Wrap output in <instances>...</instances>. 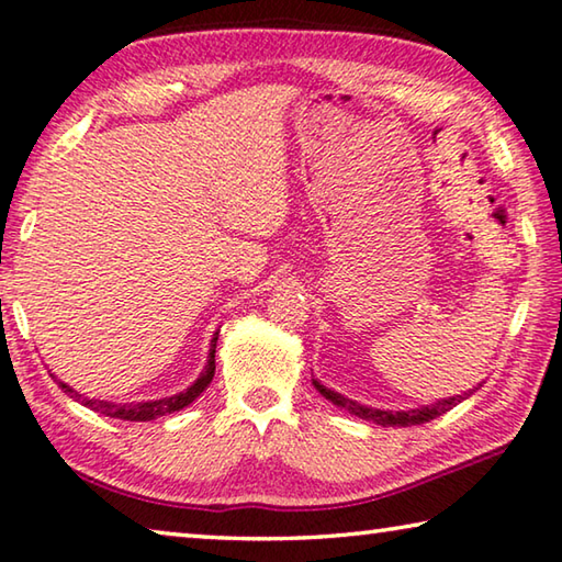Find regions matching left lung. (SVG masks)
<instances>
[{"label": "left lung", "mask_w": 562, "mask_h": 562, "mask_svg": "<svg viewBox=\"0 0 562 562\" xmlns=\"http://www.w3.org/2000/svg\"><path fill=\"white\" fill-rule=\"evenodd\" d=\"M313 385L317 387V393L323 395L325 400H329L333 405L347 409V413L355 415V417H362V420H370V423L382 425V427H409V425L430 423V420H435V417L445 415L448 409H452L458 403H462V400H465L468 395H473L477 387H483V385H477L475 390H468L465 397H462V395L445 397V400H438V403H432V405H425V407H417V409H395V413H393V409H378V407H368V405L355 403V400L335 393V390L325 387L323 382H317V380H313Z\"/></svg>", "instance_id": "left-lung-1"}]
</instances>
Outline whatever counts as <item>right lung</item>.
<instances>
[{
    "instance_id": "right-lung-1",
    "label": "right lung",
    "mask_w": 562,
    "mask_h": 562,
    "mask_svg": "<svg viewBox=\"0 0 562 562\" xmlns=\"http://www.w3.org/2000/svg\"><path fill=\"white\" fill-rule=\"evenodd\" d=\"M217 335L212 337V347H210V358L207 364H204V370L200 372V378L192 382L190 387L182 390V393H177L172 397H162V400H147V403H106V400H94V397H85L79 395L77 390H72L67 385V382H59V387L65 390L69 397H75L77 403H82L85 407L94 409V413L106 415V417H117V420H130V423H149V420H157V417L169 415V413H177V409H182L192 403V400H198L207 385L215 378V347H217Z\"/></svg>"
}]
</instances>
